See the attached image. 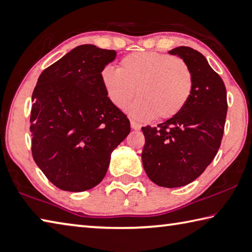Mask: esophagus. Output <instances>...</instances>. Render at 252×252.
I'll return each mask as SVG.
<instances>
[{
    "label": "esophagus",
    "mask_w": 252,
    "mask_h": 252,
    "mask_svg": "<svg viewBox=\"0 0 252 252\" xmlns=\"http://www.w3.org/2000/svg\"><path fill=\"white\" fill-rule=\"evenodd\" d=\"M130 126L134 130H139L140 129V125L138 124V123H136L135 121H130Z\"/></svg>",
    "instance_id": "1"
}]
</instances>
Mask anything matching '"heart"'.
Returning <instances> with one entry per match:
<instances>
[{
	"instance_id": "1",
	"label": "heart",
	"mask_w": 252,
	"mask_h": 252,
	"mask_svg": "<svg viewBox=\"0 0 252 252\" xmlns=\"http://www.w3.org/2000/svg\"><path fill=\"white\" fill-rule=\"evenodd\" d=\"M101 81L113 105L124 108L136 95L128 112L137 121L157 116L170 120L181 112L192 95L194 75L178 57L159 52H135L122 59L118 69L105 67Z\"/></svg>"
}]
</instances>
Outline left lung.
<instances>
[{"label":"left lung","mask_w":252,"mask_h":252,"mask_svg":"<svg viewBox=\"0 0 252 252\" xmlns=\"http://www.w3.org/2000/svg\"><path fill=\"white\" fill-rule=\"evenodd\" d=\"M169 54L189 65L193 92L177 116L157 127L141 128L145 136L141 159L151 181L172 189L193 182L215 158L228 105L224 82L201 52L181 46Z\"/></svg>","instance_id":"1"}]
</instances>
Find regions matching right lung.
I'll list each match as a JSON object with an SVG mask.
<instances>
[{
	"label": "right lung",
	"instance_id": "right-lung-1",
	"mask_svg": "<svg viewBox=\"0 0 252 252\" xmlns=\"http://www.w3.org/2000/svg\"><path fill=\"white\" fill-rule=\"evenodd\" d=\"M116 51L81 45L42 71L32 95V154L49 181L82 192L102 181L130 123L101 81Z\"/></svg>",
	"mask_w": 252,
	"mask_h": 252
}]
</instances>
